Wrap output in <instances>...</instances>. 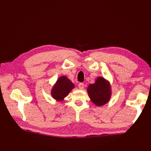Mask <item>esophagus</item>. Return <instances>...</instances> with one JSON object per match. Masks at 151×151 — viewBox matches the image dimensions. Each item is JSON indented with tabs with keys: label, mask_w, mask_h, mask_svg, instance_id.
<instances>
[{
	"label": "esophagus",
	"mask_w": 151,
	"mask_h": 151,
	"mask_svg": "<svg viewBox=\"0 0 151 151\" xmlns=\"http://www.w3.org/2000/svg\"><path fill=\"white\" fill-rule=\"evenodd\" d=\"M78 87H79V89H83L84 88V84H83V83H79V84H78Z\"/></svg>",
	"instance_id": "esophagus-1"
}]
</instances>
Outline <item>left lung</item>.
<instances>
[{
    "mask_svg": "<svg viewBox=\"0 0 151 151\" xmlns=\"http://www.w3.org/2000/svg\"><path fill=\"white\" fill-rule=\"evenodd\" d=\"M88 92L91 101L97 106L107 103L111 96L110 86L103 77H98L94 84H90Z\"/></svg>",
    "mask_w": 151,
    "mask_h": 151,
    "instance_id": "8db88e82",
    "label": "left lung"
}]
</instances>
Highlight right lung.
Instances as JSON below:
<instances>
[{"mask_svg": "<svg viewBox=\"0 0 151 151\" xmlns=\"http://www.w3.org/2000/svg\"><path fill=\"white\" fill-rule=\"evenodd\" d=\"M74 87V84L66 77H60L52 89V97L58 101H60L67 96Z\"/></svg>", "mask_w": 151, "mask_h": 151, "instance_id": "1", "label": "right lung"}]
</instances>
